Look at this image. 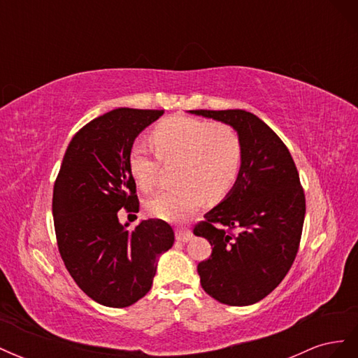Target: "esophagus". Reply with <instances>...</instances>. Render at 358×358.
Masks as SVG:
<instances>
[{
	"label": "esophagus",
	"mask_w": 358,
	"mask_h": 358,
	"mask_svg": "<svg viewBox=\"0 0 358 358\" xmlns=\"http://www.w3.org/2000/svg\"><path fill=\"white\" fill-rule=\"evenodd\" d=\"M175 236H176L178 242H188L192 237V233L188 227H178V229L175 230Z\"/></svg>",
	"instance_id": "obj_1"
}]
</instances>
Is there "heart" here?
<instances>
[{
    "label": "heart",
    "instance_id": "heart-1",
    "mask_svg": "<svg viewBox=\"0 0 358 358\" xmlns=\"http://www.w3.org/2000/svg\"><path fill=\"white\" fill-rule=\"evenodd\" d=\"M150 143H134L128 152V167L136 185L154 191L162 162H175L178 185L148 200L150 215L179 221L197 210L208 197L220 200L231 191L241 175L243 143L237 129L227 122H210L189 116H170L150 131Z\"/></svg>",
    "mask_w": 358,
    "mask_h": 358
}]
</instances>
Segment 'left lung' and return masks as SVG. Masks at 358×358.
Wrapping results in <instances>:
<instances>
[{
    "instance_id": "obj_1",
    "label": "left lung",
    "mask_w": 358,
    "mask_h": 358,
    "mask_svg": "<svg viewBox=\"0 0 358 358\" xmlns=\"http://www.w3.org/2000/svg\"><path fill=\"white\" fill-rule=\"evenodd\" d=\"M191 112L233 125L243 143L234 188L192 229L212 245L197 267L200 282L224 305H252L282 282L294 263L305 191L288 148L258 116L239 109Z\"/></svg>"
}]
</instances>
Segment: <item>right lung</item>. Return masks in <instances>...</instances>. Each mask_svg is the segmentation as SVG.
Returning a JSON list of instances; mask_svg holds the SVG:
<instances>
[{
    "mask_svg": "<svg viewBox=\"0 0 358 358\" xmlns=\"http://www.w3.org/2000/svg\"><path fill=\"white\" fill-rule=\"evenodd\" d=\"M164 110L119 109L83 125L64 154L53 187V225L74 282L100 305L127 308L152 287L157 258L175 242L171 227L146 220L121 225L117 212H138L128 152Z\"/></svg>",
    "mask_w": 358,
    "mask_h": 358,
    "instance_id": "1",
    "label": "right lung"
}]
</instances>
